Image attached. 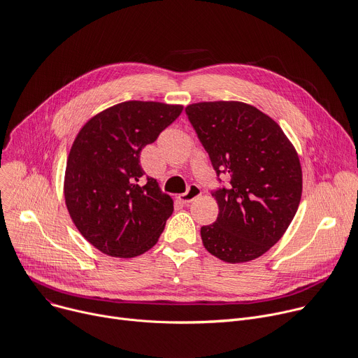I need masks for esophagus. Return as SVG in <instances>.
Segmentation results:
<instances>
[{
    "label": "esophagus",
    "mask_w": 358,
    "mask_h": 358,
    "mask_svg": "<svg viewBox=\"0 0 358 358\" xmlns=\"http://www.w3.org/2000/svg\"><path fill=\"white\" fill-rule=\"evenodd\" d=\"M200 194H201V188H200L197 184H191V185L187 188L185 192L180 194L178 200H180L181 203H184V204H188V203L196 200V199L200 196Z\"/></svg>",
    "instance_id": "esophagus-1"
}]
</instances>
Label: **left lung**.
I'll return each instance as SVG.
<instances>
[{
	"label": "left lung",
	"instance_id": "left-lung-1",
	"mask_svg": "<svg viewBox=\"0 0 358 358\" xmlns=\"http://www.w3.org/2000/svg\"><path fill=\"white\" fill-rule=\"evenodd\" d=\"M185 114L220 184L211 192L218 217L201 227L204 247L231 264L263 255L282 237L301 200L294 147L274 120L244 103H197ZM221 173L231 177L227 186Z\"/></svg>",
	"mask_w": 358,
	"mask_h": 358
}]
</instances>
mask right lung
<instances>
[{"label": "right lung", "mask_w": 358, "mask_h": 358, "mask_svg": "<svg viewBox=\"0 0 358 358\" xmlns=\"http://www.w3.org/2000/svg\"><path fill=\"white\" fill-rule=\"evenodd\" d=\"M181 111V106L125 101L92 117L74 140L64 196L78 231L101 252L131 258L158 241L173 200L145 177L140 154Z\"/></svg>", "instance_id": "add662e5"}]
</instances>
